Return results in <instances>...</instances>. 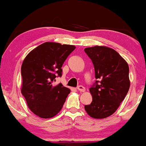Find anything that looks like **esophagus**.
<instances>
[{"instance_id":"34e87169","label":"esophagus","mask_w":146,"mask_h":146,"mask_svg":"<svg viewBox=\"0 0 146 146\" xmlns=\"http://www.w3.org/2000/svg\"><path fill=\"white\" fill-rule=\"evenodd\" d=\"M78 90L80 92H84L85 91V88L83 86H78Z\"/></svg>"}]
</instances>
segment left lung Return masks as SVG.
<instances>
[{"instance_id":"8db88e82","label":"left lung","mask_w":146,"mask_h":146,"mask_svg":"<svg viewBox=\"0 0 146 146\" xmlns=\"http://www.w3.org/2000/svg\"><path fill=\"white\" fill-rule=\"evenodd\" d=\"M95 68V84L90 88L93 101L84 108L90 117L104 119L116 111L130 88L128 63L115 50L105 46L84 49Z\"/></svg>"}]
</instances>
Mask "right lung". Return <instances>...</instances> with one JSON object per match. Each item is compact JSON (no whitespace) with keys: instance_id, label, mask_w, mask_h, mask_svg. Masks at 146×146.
<instances>
[{"instance_id":"1","label":"right lung","mask_w":146,"mask_h":146,"mask_svg":"<svg viewBox=\"0 0 146 146\" xmlns=\"http://www.w3.org/2000/svg\"><path fill=\"white\" fill-rule=\"evenodd\" d=\"M73 45L46 42L25 57L22 64L21 93L28 107L43 119L56 116L62 108L71 90L61 83L53 85L57 76H62V66Z\"/></svg>"}]
</instances>
